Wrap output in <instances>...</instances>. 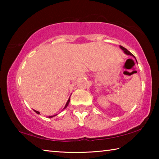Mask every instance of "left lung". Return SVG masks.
Masks as SVG:
<instances>
[{"instance_id": "obj_1", "label": "left lung", "mask_w": 159, "mask_h": 159, "mask_svg": "<svg viewBox=\"0 0 159 159\" xmlns=\"http://www.w3.org/2000/svg\"><path fill=\"white\" fill-rule=\"evenodd\" d=\"M120 49L123 50V52H124L126 54V55H131V56H133V57L135 58V57H134V56L133 55V54H132L130 52H129V51H128L127 49H126V48H125L124 47L121 46V45H120ZM136 61H137V60H136Z\"/></svg>"}]
</instances>
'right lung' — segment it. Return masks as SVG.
<instances>
[{
    "mask_svg": "<svg viewBox=\"0 0 159 159\" xmlns=\"http://www.w3.org/2000/svg\"><path fill=\"white\" fill-rule=\"evenodd\" d=\"M69 102H70V97H69V99H68V101L66 102V105H65V107H64V109H66V107H67V106H68V104H69ZM34 111L36 113V114H40V112H39L38 111H36V110H34ZM54 116H49V118H52V117H53Z\"/></svg>",
    "mask_w": 159,
    "mask_h": 159,
    "instance_id": "right-lung-1",
    "label": "right lung"
}]
</instances>
